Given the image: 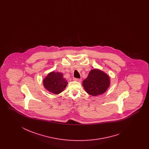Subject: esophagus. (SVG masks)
Here are the masks:
<instances>
[{
	"label": "esophagus",
	"instance_id": "esophagus-1",
	"mask_svg": "<svg viewBox=\"0 0 149 149\" xmlns=\"http://www.w3.org/2000/svg\"><path fill=\"white\" fill-rule=\"evenodd\" d=\"M73 80H74V81H78V82H81V79H77V78H74V79H73Z\"/></svg>",
	"mask_w": 149,
	"mask_h": 149
}]
</instances>
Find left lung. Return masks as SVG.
Returning <instances> with one entry per match:
<instances>
[{
  "label": "left lung",
  "instance_id": "obj_1",
  "mask_svg": "<svg viewBox=\"0 0 149 149\" xmlns=\"http://www.w3.org/2000/svg\"><path fill=\"white\" fill-rule=\"evenodd\" d=\"M110 85V77L104 72L98 69L91 70L87 77L82 82L86 92L93 96L103 94Z\"/></svg>",
  "mask_w": 149,
  "mask_h": 149
}]
</instances>
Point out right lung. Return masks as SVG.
<instances>
[{
	"label": "right lung",
	"instance_id": "right-lung-1",
	"mask_svg": "<svg viewBox=\"0 0 149 149\" xmlns=\"http://www.w3.org/2000/svg\"><path fill=\"white\" fill-rule=\"evenodd\" d=\"M42 82L46 90L55 95L61 93L68 85V82L63 77V74L54 72H49Z\"/></svg>",
	"mask_w": 149,
	"mask_h": 149
}]
</instances>
